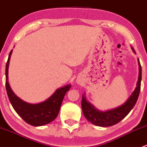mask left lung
Returning <instances> with one entry per match:
<instances>
[{
  "label": "left lung",
  "instance_id": "8db88e82",
  "mask_svg": "<svg viewBox=\"0 0 147 147\" xmlns=\"http://www.w3.org/2000/svg\"><path fill=\"white\" fill-rule=\"evenodd\" d=\"M134 53H135L132 47ZM139 73L138 82L135 90L133 92L127 100L121 106L110 110L102 112L96 109L93 105L86 100L84 94L82 97V109L84 116L92 124L99 127H110L119 122L124 119L130 111L133 109L138 100L139 92L141 89V81H142V67L139 60Z\"/></svg>",
  "mask_w": 147,
  "mask_h": 147
}]
</instances>
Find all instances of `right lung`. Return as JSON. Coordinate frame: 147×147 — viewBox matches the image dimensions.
Instances as JSON below:
<instances>
[{
  "mask_svg": "<svg viewBox=\"0 0 147 147\" xmlns=\"http://www.w3.org/2000/svg\"><path fill=\"white\" fill-rule=\"evenodd\" d=\"M12 52L13 50L8 56L5 67V87L13 109L26 123L32 126L39 127L51 122L58 115L65 94L71 85L67 84L57 89L47 100L40 103L30 104L23 101L12 91L8 83V67Z\"/></svg>",
  "mask_w": 147,
  "mask_h": 147,
  "instance_id": "right-lung-1",
  "label": "right lung"
}]
</instances>
